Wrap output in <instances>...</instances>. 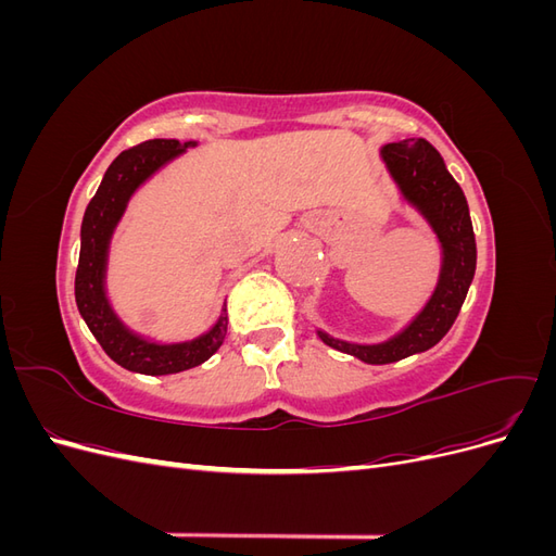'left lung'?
<instances>
[{"mask_svg": "<svg viewBox=\"0 0 556 556\" xmlns=\"http://www.w3.org/2000/svg\"><path fill=\"white\" fill-rule=\"evenodd\" d=\"M380 155L390 169L403 199L427 217V223L443 245V266L439 285L425 311L396 333L394 339L376 345L339 341L317 331L329 348L357 357L366 364H392L425 352L439 343L457 319L470 280L476 276V233L466 197L459 182L450 176L439 150L427 139H406L382 146Z\"/></svg>", "mask_w": 556, "mask_h": 556, "instance_id": "1", "label": "left lung"}]
</instances>
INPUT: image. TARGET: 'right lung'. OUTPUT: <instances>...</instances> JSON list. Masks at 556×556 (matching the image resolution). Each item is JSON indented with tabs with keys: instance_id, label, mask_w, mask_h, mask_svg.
<instances>
[{
	"instance_id": "1",
	"label": "right lung",
	"mask_w": 556,
	"mask_h": 556,
	"mask_svg": "<svg viewBox=\"0 0 556 556\" xmlns=\"http://www.w3.org/2000/svg\"><path fill=\"white\" fill-rule=\"evenodd\" d=\"M188 146L194 143L180 146L176 139H153L123 150L106 169L104 180L88 204L80 225V257L76 268L78 313L115 364L143 376H169L204 364L223 345L229 325L227 308H223L215 327L199 336V339L172 345L153 343L131 333L117 319L104 290L109 243L117 220L127 208L129 197L160 166L185 153Z\"/></svg>"
}]
</instances>
